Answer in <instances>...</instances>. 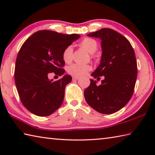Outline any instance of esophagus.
Here are the masks:
<instances>
[{"instance_id":"esophagus-1","label":"esophagus","mask_w":155,"mask_h":155,"mask_svg":"<svg viewBox=\"0 0 155 155\" xmlns=\"http://www.w3.org/2000/svg\"><path fill=\"white\" fill-rule=\"evenodd\" d=\"M80 77H76V76H74V77H72V79L73 80H78L79 79Z\"/></svg>"}]
</instances>
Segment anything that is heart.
I'll use <instances>...</instances> for the list:
<instances>
[{"label": "heart", "instance_id": "obj_1", "mask_svg": "<svg viewBox=\"0 0 155 155\" xmlns=\"http://www.w3.org/2000/svg\"><path fill=\"white\" fill-rule=\"evenodd\" d=\"M81 45L83 48H85L89 53L93 54L96 51L98 48V44L96 41L91 38H85L81 42ZM73 47L72 46H68L63 51L62 57L65 63H70L72 59ZM91 70V66L89 64H74L70 65L68 68V72L70 74L81 77L87 74Z\"/></svg>", "mask_w": 155, "mask_h": 155}]
</instances>
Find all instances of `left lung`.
I'll list each match as a JSON object with an SVG mask.
<instances>
[{"label":"left lung","mask_w":155,"mask_h":155,"mask_svg":"<svg viewBox=\"0 0 155 155\" xmlns=\"http://www.w3.org/2000/svg\"><path fill=\"white\" fill-rule=\"evenodd\" d=\"M87 36L101 39L102 55L94 78L104 76L99 86L90 79L84 91L87 104L96 111L111 114L123 108L133 96L137 75L134 50L127 38L111 28H102Z\"/></svg>","instance_id":"8db88e82"}]
</instances>
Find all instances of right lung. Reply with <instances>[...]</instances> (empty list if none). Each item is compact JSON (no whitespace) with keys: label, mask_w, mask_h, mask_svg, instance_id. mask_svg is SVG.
I'll return each instance as SVG.
<instances>
[{"label":"right lung","mask_w":155,"mask_h":155,"mask_svg":"<svg viewBox=\"0 0 155 155\" xmlns=\"http://www.w3.org/2000/svg\"><path fill=\"white\" fill-rule=\"evenodd\" d=\"M80 37L42 30L33 33L22 44L15 61V83L21 102L32 114L48 116L61 105L65 87L72 77L64 74L61 80L53 81L48 74H64L63 51Z\"/></svg>","instance_id":"add662e5"}]
</instances>
